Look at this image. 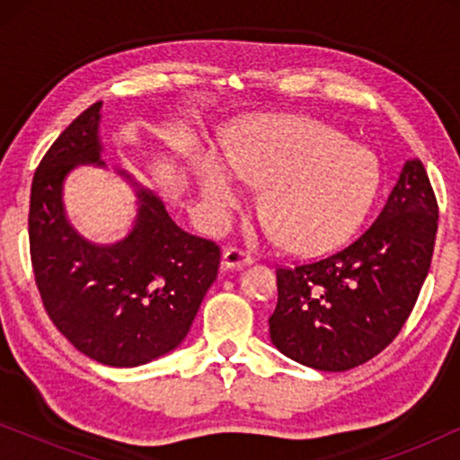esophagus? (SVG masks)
Wrapping results in <instances>:
<instances>
[{
	"instance_id": "esophagus-1",
	"label": "esophagus",
	"mask_w": 460,
	"mask_h": 460,
	"mask_svg": "<svg viewBox=\"0 0 460 460\" xmlns=\"http://www.w3.org/2000/svg\"><path fill=\"white\" fill-rule=\"evenodd\" d=\"M253 261V257H251L247 251H241L236 247H228L224 249V255H222V266L226 270H234V268H243V266H249V263Z\"/></svg>"
}]
</instances>
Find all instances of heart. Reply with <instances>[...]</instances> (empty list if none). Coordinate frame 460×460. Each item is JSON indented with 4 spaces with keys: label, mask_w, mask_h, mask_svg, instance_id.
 Here are the masks:
<instances>
[{
    "label": "heart",
    "mask_w": 460,
    "mask_h": 460,
    "mask_svg": "<svg viewBox=\"0 0 460 460\" xmlns=\"http://www.w3.org/2000/svg\"><path fill=\"white\" fill-rule=\"evenodd\" d=\"M226 159L203 153L194 165L199 190L213 216L224 219L244 203L239 177L266 188L263 216L295 253H326L343 244L379 192L373 155L305 117L249 123L230 142Z\"/></svg>",
    "instance_id": "b5f03b06"
}]
</instances>
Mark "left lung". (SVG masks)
<instances>
[{
    "label": "left lung",
    "mask_w": 460,
    "mask_h": 460,
    "mask_svg": "<svg viewBox=\"0 0 460 460\" xmlns=\"http://www.w3.org/2000/svg\"><path fill=\"white\" fill-rule=\"evenodd\" d=\"M436 232V194L423 163L411 159L360 238L318 261L276 270L272 343L291 360L326 373L368 362L411 316Z\"/></svg>",
    "instance_id": "left-lung-1"
}]
</instances>
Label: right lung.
Returning <instances> with one entry per match:
<instances>
[{
    "label": "right lung",
    "mask_w": 460,
    "mask_h": 460,
    "mask_svg": "<svg viewBox=\"0 0 460 460\" xmlns=\"http://www.w3.org/2000/svg\"><path fill=\"white\" fill-rule=\"evenodd\" d=\"M100 111L92 104L62 131L33 175L29 207L31 263L43 307L62 335L106 367H140L184 341L200 301L217 279L222 251L188 234L163 200L137 186L134 228L115 244L85 241L62 203L77 165L100 159Z\"/></svg>",
    "instance_id": "obj_1"
}]
</instances>
